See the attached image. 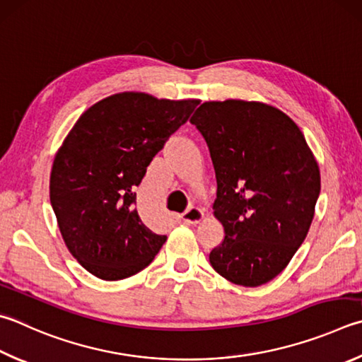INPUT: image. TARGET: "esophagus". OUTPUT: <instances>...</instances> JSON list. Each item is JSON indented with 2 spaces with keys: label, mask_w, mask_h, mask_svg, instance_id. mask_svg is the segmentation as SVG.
I'll list each match as a JSON object with an SVG mask.
<instances>
[{
  "label": "esophagus",
  "mask_w": 362,
  "mask_h": 362,
  "mask_svg": "<svg viewBox=\"0 0 362 362\" xmlns=\"http://www.w3.org/2000/svg\"><path fill=\"white\" fill-rule=\"evenodd\" d=\"M202 218H204V212L198 207H189L182 214V220L188 223V225H196V223H199Z\"/></svg>",
  "instance_id": "esophagus-1"
}]
</instances>
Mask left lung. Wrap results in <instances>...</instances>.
<instances>
[{"label": "left lung", "instance_id": "8db88e82", "mask_svg": "<svg viewBox=\"0 0 362 362\" xmlns=\"http://www.w3.org/2000/svg\"><path fill=\"white\" fill-rule=\"evenodd\" d=\"M192 122L216 175L225 240L209 255L221 277L259 286L284 271L312 225L320 169L290 117L262 103H204Z\"/></svg>", "mask_w": 362, "mask_h": 362}]
</instances>
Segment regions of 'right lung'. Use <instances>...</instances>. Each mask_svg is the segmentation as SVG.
<instances>
[{
  "label": "right lung",
  "instance_id": "right-lung-1",
  "mask_svg": "<svg viewBox=\"0 0 362 362\" xmlns=\"http://www.w3.org/2000/svg\"><path fill=\"white\" fill-rule=\"evenodd\" d=\"M198 104L117 93L85 110L58 150L52 209L69 252L98 279L141 272L166 242L141 218L136 189L153 156Z\"/></svg>",
  "mask_w": 362,
  "mask_h": 362
}]
</instances>
